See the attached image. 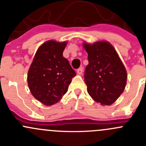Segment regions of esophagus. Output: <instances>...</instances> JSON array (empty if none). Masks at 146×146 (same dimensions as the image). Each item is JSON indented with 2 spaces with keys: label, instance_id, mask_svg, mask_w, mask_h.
<instances>
[{
  "label": "esophagus",
  "instance_id": "esophagus-1",
  "mask_svg": "<svg viewBox=\"0 0 146 146\" xmlns=\"http://www.w3.org/2000/svg\"><path fill=\"white\" fill-rule=\"evenodd\" d=\"M82 72H83V68L82 67L79 68V69L77 70V73L78 74H82Z\"/></svg>",
  "mask_w": 146,
  "mask_h": 146
}]
</instances>
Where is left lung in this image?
I'll list each match as a JSON object with an SVG mask.
<instances>
[{"label": "left lung", "mask_w": 146, "mask_h": 146, "mask_svg": "<svg viewBox=\"0 0 146 146\" xmlns=\"http://www.w3.org/2000/svg\"><path fill=\"white\" fill-rule=\"evenodd\" d=\"M89 64L84 82L92 98L102 105H110L123 92L127 74L117 51L108 41L84 43Z\"/></svg>", "instance_id": "left-lung-1"}]
</instances>
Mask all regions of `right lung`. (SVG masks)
<instances>
[{"instance_id": "right-lung-1", "label": "right lung", "mask_w": 146, "mask_h": 146, "mask_svg": "<svg viewBox=\"0 0 146 146\" xmlns=\"http://www.w3.org/2000/svg\"><path fill=\"white\" fill-rule=\"evenodd\" d=\"M66 41L49 40L40 46L28 72V85L33 96L46 106L59 102L76 75L63 56Z\"/></svg>"}]
</instances>
